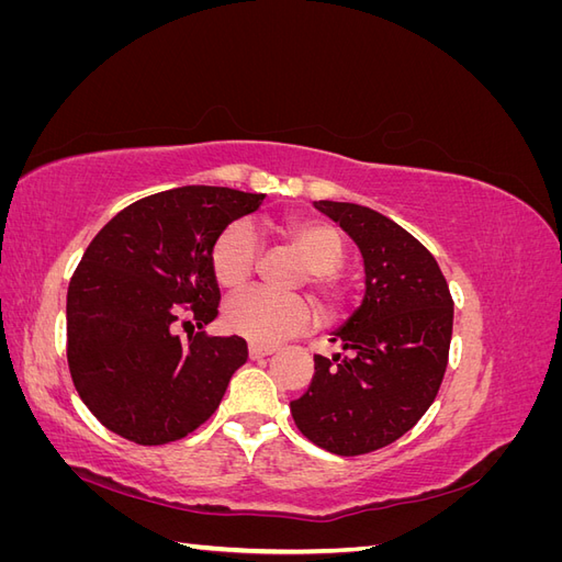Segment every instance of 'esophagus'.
<instances>
[{
	"label": "esophagus",
	"mask_w": 562,
	"mask_h": 562,
	"mask_svg": "<svg viewBox=\"0 0 562 562\" xmlns=\"http://www.w3.org/2000/svg\"><path fill=\"white\" fill-rule=\"evenodd\" d=\"M274 351H277V347H271V345H255V342L248 345V356L252 361L262 359V356H271Z\"/></svg>",
	"instance_id": "1"
}]
</instances>
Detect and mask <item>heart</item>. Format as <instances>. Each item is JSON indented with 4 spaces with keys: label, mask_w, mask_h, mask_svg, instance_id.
I'll return each instance as SVG.
<instances>
[{
    "label": "heart",
    "mask_w": 562,
    "mask_h": 562,
    "mask_svg": "<svg viewBox=\"0 0 562 562\" xmlns=\"http://www.w3.org/2000/svg\"><path fill=\"white\" fill-rule=\"evenodd\" d=\"M285 234L312 269L310 283L321 302L330 310L339 307L347 293L345 281L337 274V267L345 260L342 236L321 220H295L285 227ZM258 255L260 244L255 229L244 220L229 223L217 234L211 248V267L217 283L225 288L244 285L252 277ZM310 318V304L302 297L274 293L267 288H250V291L232 297L223 316L227 330L255 345H277L307 328Z\"/></svg>",
    "instance_id": "b5f03b06"
}]
</instances>
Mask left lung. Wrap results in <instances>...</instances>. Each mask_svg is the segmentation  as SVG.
Segmentation results:
<instances>
[{"mask_svg": "<svg viewBox=\"0 0 562 562\" xmlns=\"http://www.w3.org/2000/svg\"><path fill=\"white\" fill-rule=\"evenodd\" d=\"M361 248L366 295L333 333L347 353L314 356L291 413L312 443L356 457L394 443L429 411L448 368L454 302L434 255L386 215L314 201Z\"/></svg>", "mask_w": 562, "mask_h": 562, "instance_id": "left-lung-1", "label": "left lung"}]
</instances>
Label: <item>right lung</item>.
<instances>
[{
  "label": "right lung",
  "mask_w": 562,
  "mask_h": 562,
  "mask_svg": "<svg viewBox=\"0 0 562 562\" xmlns=\"http://www.w3.org/2000/svg\"><path fill=\"white\" fill-rule=\"evenodd\" d=\"M265 194L187 184L119 211L95 234L67 288V366L95 419L138 446L201 427L248 359L246 339L196 333L217 316L211 248Z\"/></svg>",
  "instance_id": "add662e5"
}]
</instances>
